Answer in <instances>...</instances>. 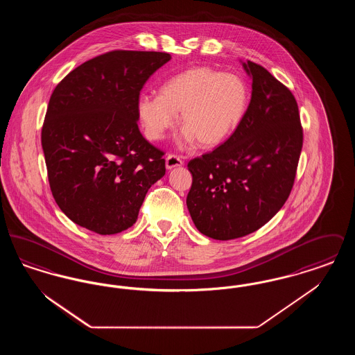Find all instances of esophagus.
Returning <instances> with one entry per match:
<instances>
[{
    "label": "esophagus",
    "instance_id": "1",
    "mask_svg": "<svg viewBox=\"0 0 355 355\" xmlns=\"http://www.w3.org/2000/svg\"><path fill=\"white\" fill-rule=\"evenodd\" d=\"M184 165V161L180 155H175V154H169L166 157V169H174V168H180Z\"/></svg>",
    "mask_w": 355,
    "mask_h": 355
}]
</instances>
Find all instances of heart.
<instances>
[{"label":"heart","instance_id":"obj_1","mask_svg":"<svg viewBox=\"0 0 355 355\" xmlns=\"http://www.w3.org/2000/svg\"><path fill=\"white\" fill-rule=\"evenodd\" d=\"M249 102L250 89L241 76L193 68L169 78L161 94H142L137 112L149 139H162L181 113V145L198 141L203 148H214L239 128Z\"/></svg>","mask_w":355,"mask_h":355}]
</instances>
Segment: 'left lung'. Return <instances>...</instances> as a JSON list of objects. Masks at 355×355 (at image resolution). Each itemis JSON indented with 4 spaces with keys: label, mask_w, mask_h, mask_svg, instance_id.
<instances>
[{
    "label": "left lung",
    "mask_w": 355,
    "mask_h": 355,
    "mask_svg": "<svg viewBox=\"0 0 355 355\" xmlns=\"http://www.w3.org/2000/svg\"><path fill=\"white\" fill-rule=\"evenodd\" d=\"M242 65L253 80L246 117L217 149L187 164L190 217L202 234L220 241L248 236L281 210L304 142L291 92L261 65Z\"/></svg>",
    "instance_id": "left-lung-1"
}]
</instances>
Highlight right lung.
Listing matches in <instances>:
<instances>
[{"label":"right lung","instance_id":"1","mask_svg":"<svg viewBox=\"0 0 355 355\" xmlns=\"http://www.w3.org/2000/svg\"><path fill=\"white\" fill-rule=\"evenodd\" d=\"M169 53L113 51L71 70L51 93L41 133L51 194L69 220L117 234L165 175L164 152L138 129L139 92Z\"/></svg>","mask_w":355,"mask_h":355}]
</instances>
